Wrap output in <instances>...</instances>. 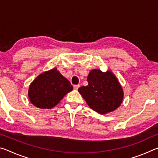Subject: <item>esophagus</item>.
Here are the masks:
<instances>
[{"mask_svg":"<svg viewBox=\"0 0 158 158\" xmlns=\"http://www.w3.org/2000/svg\"><path fill=\"white\" fill-rule=\"evenodd\" d=\"M80 87L79 85H74V89L75 90H77Z\"/></svg>","mask_w":158,"mask_h":158,"instance_id":"esophagus-1","label":"esophagus"}]
</instances>
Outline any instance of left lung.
I'll list each match as a JSON object with an SVG mask.
<instances>
[{
  "label": "left lung",
  "mask_w": 158,
  "mask_h": 158,
  "mask_svg": "<svg viewBox=\"0 0 158 158\" xmlns=\"http://www.w3.org/2000/svg\"><path fill=\"white\" fill-rule=\"evenodd\" d=\"M89 85L78 89L90 108L101 114L113 111L121 105L123 91L111 71L102 73L95 69L87 77Z\"/></svg>",
  "instance_id": "1"
}]
</instances>
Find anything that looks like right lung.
Instances as JSON below:
<instances>
[{"mask_svg": "<svg viewBox=\"0 0 158 158\" xmlns=\"http://www.w3.org/2000/svg\"><path fill=\"white\" fill-rule=\"evenodd\" d=\"M73 86L56 68L44 72L31 83L28 97L34 106L40 109H52L62 100Z\"/></svg>", "mask_w": 158, "mask_h": 158, "instance_id": "obj_1", "label": "right lung"}]
</instances>
